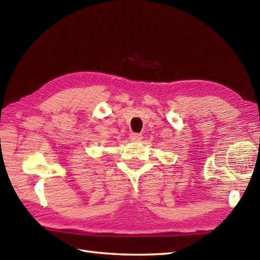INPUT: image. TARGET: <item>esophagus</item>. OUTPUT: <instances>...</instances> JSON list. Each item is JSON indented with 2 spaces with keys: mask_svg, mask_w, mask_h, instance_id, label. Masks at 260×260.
Returning <instances> with one entry per match:
<instances>
[{
  "mask_svg": "<svg viewBox=\"0 0 260 260\" xmlns=\"http://www.w3.org/2000/svg\"><path fill=\"white\" fill-rule=\"evenodd\" d=\"M129 138L133 142H140L143 138V136L141 134H137V133H132Z\"/></svg>",
  "mask_w": 260,
  "mask_h": 260,
  "instance_id": "esophagus-1",
  "label": "esophagus"
}]
</instances>
